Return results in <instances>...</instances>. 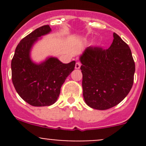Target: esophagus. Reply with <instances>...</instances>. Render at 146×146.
Instances as JSON below:
<instances>
[{
    "mask_svg": "<svg viewBox=\"0 0 146 146\" xmlns=\"http://www.w3.org/2000/svg\"><path fill=\"white\" fill-rule=\"evenodd\" d=\"M80 66H81V64L79 62H77L76 64V66H75V68H76V69H79L80 68Z\"/></svg>",
    "mask_w": 146,
    "mask_h": 146,
    "instance_id": "obj_1",
    "label": "esophagus"
}]
</instances>
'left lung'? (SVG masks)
I'll return each mask as SVG.
<instances>
[{"label": "left lung", "instance_id": "1", "mask_svg": "<svg viewBox=\"0 0 146 146\" xmlns=\"http://www.w3.org/2000/svg\"><path fill=\"white\" fill-rule=\"evenodd\" d=\"M107 49L89 46L80 57L85 102L105 110L117 105L133 86L135 63L131 51L116 33Z\"/></svg>", "mask_w": 146, "mask_h": 146}]
</instances>
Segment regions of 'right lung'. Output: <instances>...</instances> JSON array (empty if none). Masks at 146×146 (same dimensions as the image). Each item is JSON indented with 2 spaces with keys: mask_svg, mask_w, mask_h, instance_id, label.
<instances>
[{
  "mask_svg": "<svg viewBox=\"0 0 146 146\" xmlns=\"http://www.w3.org/2000/svg\"><path fill=\"white\" fill-rule=\"evenodd\" d=\"M51 31L49 25L35 29L17 46L11 61L12 80L22 99L35 107L49 106L56 102L66 78L74 70L76 61L63 64L49 57L41 64L30 58V50L38 38Z\"/></svg>",
  "mask_w": 146,
  "mask_h": 146,
  "instance_id": "obj_1",
  "label": "right lung"
}]
</instances>
